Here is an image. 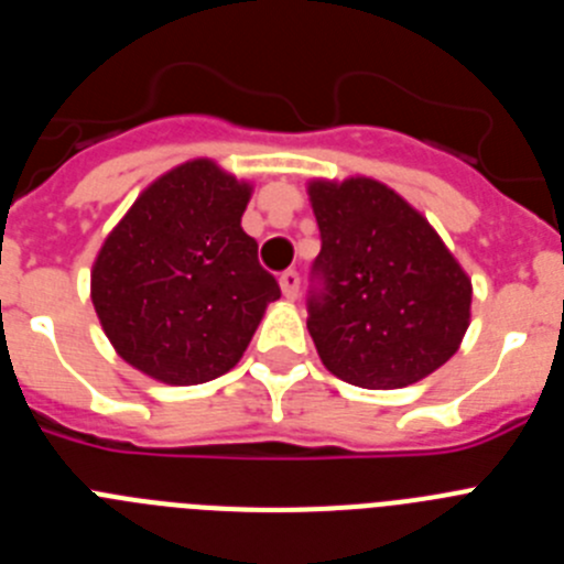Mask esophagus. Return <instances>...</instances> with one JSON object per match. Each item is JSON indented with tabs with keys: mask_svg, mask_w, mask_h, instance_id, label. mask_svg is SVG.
<instances>
[{
	"mask_svg": "<svg viewBox=\"0 0 564 564\" xmlns=\"http://www.w3.org/2000/svg\"><path fill=\"white\" fill-rule=\"evenodd\" d=\"M299 273L296 271H285L282 276H279V288H282V293H285V299H296L299 296Z\"/></svg>",
	"mask_w": 564,
	"mask_h": 564,
	"instance_id": "obj_1",
	"label": "esophagus"
}]
</instances>
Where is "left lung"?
<instances>
[{"label":"left lung","instance_id":"1","mask_svg":"<svg viewBox=\"0 0 564 564\" xmlns=\"http://www.w3.org/2000/svg\"><path fill=\"white\" fill-rule=\"evenodd\" d=\"M322 251L307 330L327 370L398 390L449 361L471 316V279L401 194L370 177L307 186Z\"/></svg>","mask_w":564,"mask_h":564}]
</instances>
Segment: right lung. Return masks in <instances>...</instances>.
I'll return each instance as SVG.
<instances>
[{
    "mask_svg": "<svg viewBox=\"0 0 564 564\" xmlns=\"http://www.w3.org/2000/svg\"><path fill=\"white\" fill-rule=\"evenodd\" d=\"M251 186L212 161L152 183L104 239L93 305L118 356L163 383L220 378L279 299L239 226Z\"/></svg>",
    "mask_w": 564,
    "mask_h": 564,
    "instance_id": "obj_1",
    "label": "right lung"
}]
</instances>
